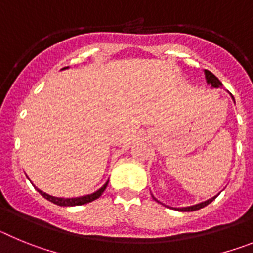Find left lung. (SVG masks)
Listing matches in <instances>:
<instances>
[{
	"label": "left lung",
	"instance_id": "8db88e82",
	"mask_svg": "<svg viewBox=\"0 0 253 253\" xmlns=\"http://www.w3.org/2000/svg\"><path fill=\"white\" fill-rule=\"evenodd\" d=\"M205 78H207V82L209 84H211V87H215V88H218V87L222 86V82L219 81L218 78L215 77V76L213 75V73L210 72V71H208V69H205ZM216 196H214V198L209 199V200H207V202L204 203H200V204H196V205H193V207H187V208H180V211H194V210H199L202 209V208L207 207L208 204H210V203L213 202L214 199H215Z\"/></svg>",
	"mask_w": 253,
	"mask_h": 253
}]
</instances>
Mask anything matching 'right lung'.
<instances>
[{
  "mask_svg": "<svg viewBox=\"0 0 253 253\" xmlns=\"http://www.w3.org/2000/svg\"><path fill=\"white\" fill-rule=\"evenodd\" d=\"M107 182H109V181H107ZM107 182L101 187V189L97 190L96 193L90 194V195H86V196H81V198H71V199L55 198V196H51V195H48V194L43 193L42 190L37 189V187H35V189H37L38 191H39L40 195L44 196L46 200H49V202H51V203H54V204L59 205V207H76V205H84V204H87V203L93 202V200H96V199H99L100 196L102 195V193L105 191V189H106Z\"/></svg>",
  "mask_w": 253,
  "mask_h": 253,
  "instance_id": "right-lung-1",
  "label": "right lung"
}]
</instances>
